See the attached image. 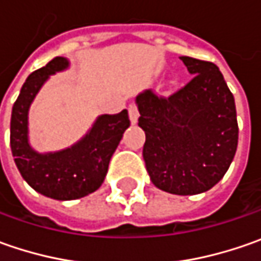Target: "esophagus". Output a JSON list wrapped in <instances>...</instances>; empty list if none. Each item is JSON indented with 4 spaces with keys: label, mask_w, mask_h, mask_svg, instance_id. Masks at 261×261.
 Wrapping results in <instances>:
<instances>
[{
    "label": "esophagus",
    "mask_w": 261,
    "mask_h": 261,
    "mask_svg": "<svg viewBox=\"0 0 261 261\" xmlns=\"http://www.w3.org/2000/svg\"><path fill=\"white\" fill-rule=\"evenodd\" d=\"M138 117H139V112H138V107L135 105L129 106V119H130V123L136 125L138 123Z\"/></svg>",
    "instance_id": "esophagus-1"
}]
</instances>
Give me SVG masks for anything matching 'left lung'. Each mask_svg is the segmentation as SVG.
I'll return each instance as SVG.
<instances>
[{
	"label": "left lung",
	"mask_w": 261,
	"mask_h": 261,
	"mask_svg": "<svg viewBox=\"0 0 261 261\" xmlns=\"http://www.w3.org/2000/svg\"><path fill=\"white\" fill-rule=\"evenodd\" d=\"M192 81L170 97L136 95L145 132L142 155L155 187L173 195L207 192L225 175L238 145L234 95L219 68L180 58Z\"/></svg>",
	"instance_id": "obj_1"
}]
</instances>
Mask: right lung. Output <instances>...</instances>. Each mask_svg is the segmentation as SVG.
I'll return each instance as SVG.
<instances>
[{
    "label": "right lung",
    "instance_id": "1",
    "mask_svg": "<svg viewBox=\"0 0 261 261\" xmlns=\"http://www.w3.org/2000/svg\"><path fill=\"white\" fill-rule=\"evenodd\" d=\"M66 68L69 61L56 56L27 76L13 106L10 125L11 152L21 177L37 193L56 200L84 197L103 185L110 158L130 126L127 110L100 115L74 145L54 152L36 151L29 141L30 106L49 76Z\"/></svg>",
    "mask_w": 261,
    "mask_h": 261
}]
</instances>
